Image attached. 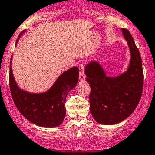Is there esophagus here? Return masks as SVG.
Instances as JSON below:
<instances>
[{
  "instance_id": "esophagus-1",
  "label": "esophagus",
  "mask_w": 155,
  "mask_h": 155,
  "mask_svg": "<svg viewBox=\"0 0 155 155\" xmlns=\"http://www.w3.org/2000/svg\"><path fill=\"white\" fill-rule=\"evenodd\" d=\"M79 80L84 81L85 79V76H84V66L83 64L79 65Z\"/></svg>"
}]
</instances>
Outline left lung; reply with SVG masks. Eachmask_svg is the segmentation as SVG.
<instances>
[{
	"mask_svg": "<svg viewBox=\"0 0 155 155\" xmlns=\"http://www.w3.org/2000/svg\"><path fill=\"white\" fill-rule=\"evenodd\" d=\"M122 32L129 48L130 62L126 71L108 76L98 61L85 66L86 80L91 86L90 111L102 125H114L128 118L135 110L143 93V71L140 54L131 33Z\"/></svg>",
	"mask_w": 155,
	"mask_h": 155,
	"instance_id": "left-lung-1",
	"label": "left lung"
}]
</instances>
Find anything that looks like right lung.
<instances>
[{"instance_id": "add662e5", "label": "right lung", "mask_w": 155, "mask_h": 155, "mask_svg": "<svg viewBox=\"0 0 155 155\" xmlns=\"http://www.w3.org/2000/svg\"><path fill=\"white\" fill-rule=\"evenodd\" d=\"M25 32L19 35L15 45ZM12 56L9 67V87L18 110L27 120L40 127L54 128L61 125L66 114L67 96L79 81L78 67H73L61 73L48 91L31 93L18 85L12 73Z\"/></svg>"}]
</instances>
